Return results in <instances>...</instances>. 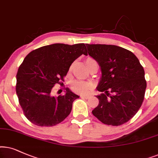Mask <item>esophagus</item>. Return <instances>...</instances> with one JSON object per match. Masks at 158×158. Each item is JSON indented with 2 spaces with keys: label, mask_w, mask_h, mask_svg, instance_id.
<instances>
[{
  "label": "esophagus",
  "mask_w": 158,
  "mask_h": 158,
  "mask_svg": "<svg viewBox=\"0 0 158 158\" xmlns=\"http://www.w3.org/2000/svg\"><path fill=\"white\" fill-rule=\"evenodd\" d=\"M81 98H85V99H89V98H90V95H81Z\"/></svg>",
  "instance_id": "esophagus-1"
}]
</instances>
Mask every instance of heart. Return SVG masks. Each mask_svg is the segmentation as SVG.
Returning a JSON list of instances; mask_svg holds the SVG:
<instances>
[{
    "label": "heart",
    "mask_w": 158,
    "mask_h": 158,
    "mask_svg": "<svg viewBox=\"0 0 158 158\" xmlns=\"http://www.w3.org/2000/svg\"><path fill=\"white\" fill-rule=\"evenodd\" d=\"M94 60L91 58H87L86 59V64L87 66H89V64H91V63L93 62ZM71 87L73 91L77 93L85 94H87L92 89V84L83 81H74L71 83Z\"/></svg>",
    "instance_id": "b5f03b06"
}]
</instances>
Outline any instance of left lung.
I'll return each mask as SVG.
<instances>
[{
	"label": "left lung",
	"mask_w": 158,
	"mask_h": 158,
	"mask_svg": "<svg viewBox=\"0 0 158 158\" xmlns=\"http://www.w3.org/2000/svg\"><path fill=\"white\" fill-rule=\"evenodd\" d=\"M87 54L100 66L97 89L98 106L92 111L107 125L120 126L132 118L142 106L147 82L144 71L133 52L113 45L86 44Z\"/></svg>",
	"instance_id": "left-lung-1"
}]
</instances>
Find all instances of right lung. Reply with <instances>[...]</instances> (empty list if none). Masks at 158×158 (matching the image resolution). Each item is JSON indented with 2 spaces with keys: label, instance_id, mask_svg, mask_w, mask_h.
<instances>
[{
  "label": "right lung",
  "instance_id": "add662e5",
  "mask_svg": "<svg viewBox=\"0 0 158 158\" xmlns=\"http://www.w3.org/2000/svg\"><path fill=\"white\" fill-rule=\"evenodd\" d=\"M84 43H56L29 52L16 74V92L25 116L39 127H52L70 114L73 102L79 96L66 89V94L52 96L56 84L64 81L71 65L86 55Z\"/></svg>",
  "mask_w": 158,
  "mask_h": 158
}]
</instances>
